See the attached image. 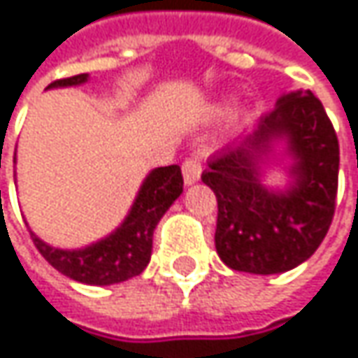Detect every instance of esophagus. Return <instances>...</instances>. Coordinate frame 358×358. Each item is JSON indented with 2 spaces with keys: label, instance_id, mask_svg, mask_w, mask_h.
Instances as JSON below:
<instances>
[{
  "label": "esophagus",
  "instance_id": "obj_1",
  "mask_svg": "<svg viewBox=\"0 0 358 358\" xmlns=\"http://www.w3.org/2000/svg\"><path fill=\"white\" fill-rule=\"evenodd\" d=\"M202 166H200L199 158H186L182 162V174H184V182L186 184H194L199 182Z\"/></svg>",
  "mask_w": 358,
  "mask_h": 358
}]
</instances>
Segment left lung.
I'll list each match as a JSON object with an SVG mask.
<instances>
[{"instance_id":"obj_1","label":"left lung","mask_w":358,"mask_h":358,"mask_svg":"<svg viewBox=\"0 0 358 358\" xmlns=\"http://www.w3.org/2000/svg\"><path fill=\"white\" fill-rule=\"evenodd\" d=\"M285 138L296 158L294 186L282 195L259 182V156ZM338 137L318 96H282L241 143L208 159L202 182L217 196V253L231 269L282 273L304 263L324 241L336 208Z\"/></svg>"}]
</instances>
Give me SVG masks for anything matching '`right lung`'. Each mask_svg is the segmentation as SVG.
Returning <instances> with one entry per match:
<instances>
[{
    "label": "right lung",
    "mask_w": 358,
    "mask_h": 358,
    "mask_svg": "<svg viewBox=\"0 0 358 358\" xmlns=\"http://www.w3.org/2000/svg\"><path fill=\"white\" fill-rule=\"evenodd\" d=\"M87 80V74L58 78L48 87H71ZM182 172L180 166H164L154 170L139 190L134 208L125 222L107 239L95 243L87 249L62 251L40 241L34 233L32 241L42 257L69 275L74 282L89 285H109L125 282L139 275L152 255L154 229L170 208V204L182 194Z\"/></svg>",
    "instance_id": "1"
}]
</instances>
